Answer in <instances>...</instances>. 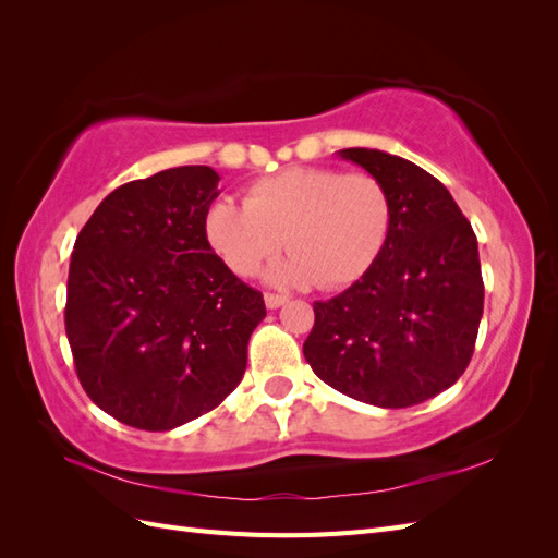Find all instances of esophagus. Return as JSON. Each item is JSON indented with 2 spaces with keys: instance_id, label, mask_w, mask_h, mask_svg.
I'll list each match as a JSON object with an SVG mask.
<instances>
[{
  "instance_id": "1",
  "label": "esophagus",
  "mask_w": 558,
  "mask_h": 558,
  "mask_svg": "<svg viewBox=\"0 0 558 558\" xmlns=\"http://www.w3.org/2000/svg\"><path fill=\"white\" fill-rule=\"evenodd\" d=\"M286 302H289V298H286V295H279V293H265V305H267V310H277V307L286 305Z\"/></svg>"
}]
</instances>
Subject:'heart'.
Wrapping results in <instances>:
<instances>
[{
  "instance_id": "heart-1",
  "label": "heart",
  "mask_w": 558,
  "mask_h": 558,
  "mask_svg": "<svg viewBox=\"0 0 558 558\" xmlns=\"http://www.w3.org/2000/svg\"><path fill=\"white\" fill-rule=\"evenodd\" d=\"M205 230L216 256L248 277L281 246L291 251L269 277L279 283L340 289L361 279L391 230V199L367 172L289 167L248 183L244 207L216 199Z\"/></svg>"
}]
</instances>
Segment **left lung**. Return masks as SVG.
Wrapping results in <instances>:
<instances>
[{
  "instance_id": "obj_1",
  "label": "left lung",
  "mask_w": 558,
  "mask_h": 558,
  "mask_svg": "<svg viewBox=\"0 0 558 558\" xmlns=\"http://www.w3.org/2000/svg\"><path fill=\"white\" fill-rule=\"evenodd\" d=\"M391 199V230L373 267L314 302L305 359L335 391L377 408H412L456 384L484 312L477 238L451 193L418 165L344 148Z\"/></svg>"
}]
</instances>
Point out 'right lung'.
Here are the masks:
<instances>
[{
  "instance_id": "obj_1",
  "label": "right lung",
  "mask_w": 558,
  "mask_h": 558,
  "mask_svg": "<svg viewBox=\"0 0 558 558\" xmlns=\"http://www.w3.org/2000/svg\"><path fill=\"white\" fill-rule=\"evenodd\" d=\"M218 177L185 165L109 193L78 232L64 330L83 391L140 430L218 408L244 377L263 293L234 277L205 230Z\"/></svg>"
}]
</instances>
